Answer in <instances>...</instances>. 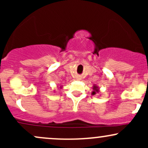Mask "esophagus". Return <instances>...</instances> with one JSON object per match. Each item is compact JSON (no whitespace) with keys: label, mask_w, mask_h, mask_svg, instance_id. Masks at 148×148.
Returning <instances> with one entry per match:
<instances>
[{"label":"esophagus","mask_w":148,"mask_h":148,"mask_svg":"<svg viewBox=\"0 0 148 148\" xmlns=\"http://www.w3.org/2000/svg\"><path fill=\"white\" fill-rule=\"evenodd\" d=\"M80 79H81V78H80V77H77V79H78V80H79Z\"/></svg>","instance_id":"esophagus-1"}]
</instances>
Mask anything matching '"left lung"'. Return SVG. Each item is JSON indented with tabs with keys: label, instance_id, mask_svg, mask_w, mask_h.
Segmentation results:
<instances>
[{
	"label": "left lung",
	"instance_id": "1",
	"mask_svg": "<svg viewBox=\"0 0 148 148\" xmlns=\"http://www.w3.org/2000/svg\"><path fill=\"white\" fill-rule=\"evenodd\" d=\"M99 87L95 86V85H94L92 87V93H91L92 95H95L97 94V93H99Z\"/></svg>",
	"mask_w": 148,
	"mask_h": 148
}]
</instances>
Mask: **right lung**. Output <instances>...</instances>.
<instances>
[{"instance_id": "add662e5", "label": "right lung", "mask_w": 148, "mask_h": 148, "mask_svg": "<svg viewBox=\"0 0 148 148\" xmlns=\"http://www.w3.org/2000/svg\"><path fill=\"white\" fill-rule=\"evenodd\" d=\"M62 88V86H60V88Z\"/></svg>"}]
</instances>
